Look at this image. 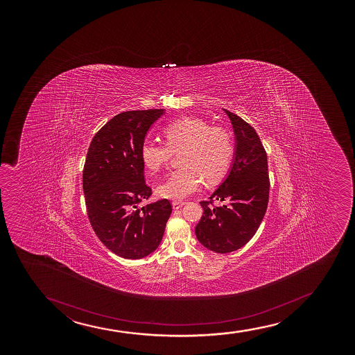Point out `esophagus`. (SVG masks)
<instances>
[{
  "instance_id": "34e87169",
  "label": "esophagus",
  "mask_w": 355,
  "mask_h": 355,
  "mask_svg": "<svg viewBox=\"0 0 355 355\" xmlns=\"http://www.w3.org/2000/svg\"><path fill=\"white\" fill-rule=\"evenodd\" d=\"M182 206H184V202H182V201H174V202H173V208H174V209H179V208L182 207Z\"/></svg>"
}]
</instances>
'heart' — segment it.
I'll use <instances>...</instances> for the list:
<instances>
[{"label":"heart","instance_id":"obj_1","mask_svg":"<svg viewBox=\"0 0 355 355\" xmlns=\"http://www.w3.org/2000/svg\"><path fill=\"white\" fill-rule=\"evenodd\" d=\"M166 144L146 142L141 159L150 171L167 166L171 154L180 153L182 166L171 173L157 188V194L171 200H184L196 193L202 179L213 184L224 176L233 156L231 135L224 128L211 127L196 117H184L169 123L163 130Z\"/></svg>","mask_w":355,"mask_h":355}]
</instances>
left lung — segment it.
<instances>
[{
  "mask_svg": "<svg viewBox=\"0 0 355 355\" xmlns=\"http://www.w3.org/2000/svg\"><path fill=\"white\" fill-rule=\"evenodd\" d=\"M234 132V155L226 179L209 201H201L204 214L196 236L205 248L216 253L243 248L257 232L269 201L268 157L259 136L249 123L225 110ZM213 200L220 205L214 207Z\"/></svg>",
  "mask_w": 355,
  "mask_h": 355,
  "instance_id": "obj_1",
  "label": "left lung"
}]
</instances>
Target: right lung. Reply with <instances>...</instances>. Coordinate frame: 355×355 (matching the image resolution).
<instances>
[{
    "label": "right lung",
    "instance_id": "right-lung-1",
    "mask_svg": "<svg viewBox=\"0 0 355 355\" xmlns=\"http://www.w3.org/2000/svg\"><path fill=\"white\" fill-rule=\"evenodd\" d=\"M164 109L116 114L94 135L83 171V189L91 226L117 256L141 259L162 241L171 216L169 200L139 207L151 196L141 159L146 135Z\"/></svg>",
    "mask_w": 355,
    "mask_h": 355
}]
</instances>
